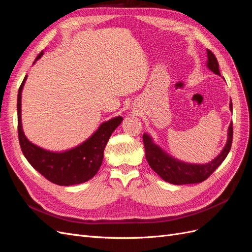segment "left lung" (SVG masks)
Returning a JSON list of instances; mask_svg holds the SVG:
<instances>
[{
	"label": "left lung",
	"mask_w": 252,
	"mask_h": 252,
	"mask_svg": "<svg viewBox=\"0 0 252 252\" xmlns=\"http://www.w3.org/2000/svg\"><path fill=\"white\" fill-rule=\"evenodd\" d=\"M207 67L218 75H220L219 70V63L216 56L207 49ZM230 109L232 110V103H230ZM233 128L232 123L228 128V138L222 152L211 162L207 164H190L179 161L156 145L147 133L143 134V142L145 146L146 159L154 171H156L164 181L174 185L183 184H195L201 183L209 178L218 167L223 163L227 155L229 154L232 144Z\"/></svg>",
	"instance_id": "left-lung-1"
}]
</instances>
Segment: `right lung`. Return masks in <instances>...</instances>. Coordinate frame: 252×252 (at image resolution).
<instances>
[{
	"label": "right lung",
	"instance_id": "obj_1",
	"mask_svg": "<svg viewBox=\"0 0 252 252\" xmlns=\"http://www.w3.org/2000/svg\"><path fill=\"white\" fill-rule=\"evenodd\" d=\"M43 51L35 61L43 56ZM27 75L23 80L18 93V132L23 155L29 164L53 184L60 186L77 185L94 178L102 165L104 149L111 133L123 121L122 117L104 122L88 140L79 146L63 152L45 150L29 142L22 128L21 98Z\"/></svg>",
	"mask_w": 252,
	"mask_h": 252
}]
</instances>
